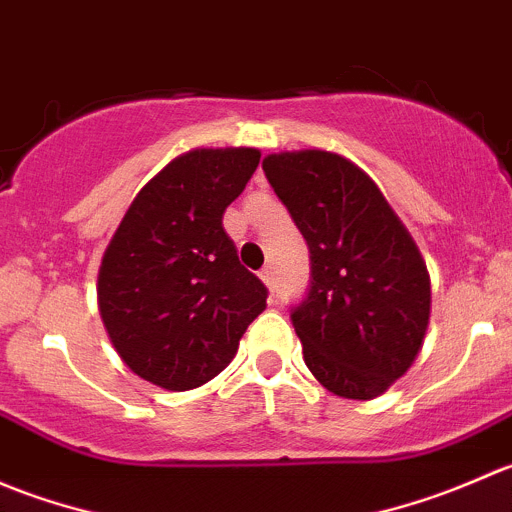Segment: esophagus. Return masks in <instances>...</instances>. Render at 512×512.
I'll use <instances>...</instances> for the list:
<instances>
[{
	"label": "esophagus",
	"instance_id": "1",
	"mask_svg": "<svg viewBox=\"0 0 512 512\" xmlns=\"http://www.w3.org/2000/svg\"><path fill=\"white\" fill-rule=\"evenodd\" d=\"M260 280L265 282L267 289H270V294H275V287H277V282H275V272H272V267H265V270L260 272Z\"/></svg>",
	"mask_w": 512,
	"mask_h": 512
}]
</instances>
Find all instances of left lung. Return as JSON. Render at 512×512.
<instances>
[{
  "label": "left lung",
  "mask_w": 512,
  "mask_h": 512,
  "mask_svg": "<svg viewBox=\"0 0 512 512\" xmlns=\"http://www.w3.org/2000/svg\"><path fill=\"white\" fill-rule=\"evenodd\" d=\"M304 235L312 287L292 309L304 364L344 399L369 401L411 369L431 317V277L379 185L339 153L262 160Z\"/></svg>",
  "instance_id": "1"
}]
</instances>
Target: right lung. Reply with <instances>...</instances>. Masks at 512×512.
<instances>
[{"mask_svg":"<svg viewBox=\"0 0 512 512\" xmlns=\"http://www.w3.org/2000/svg\"><path fill=\"white\" fill-rule=\"evenodd\" d=\"M257 148H193L153 175L98 267V312L123 364L168 391L208 384L235 359L267 287L237 260L225 208Z\"/></svg>","mask_w":512,"mask_h":512,"instance_id":"add662e5","label":"right lung"}]
</instances>
